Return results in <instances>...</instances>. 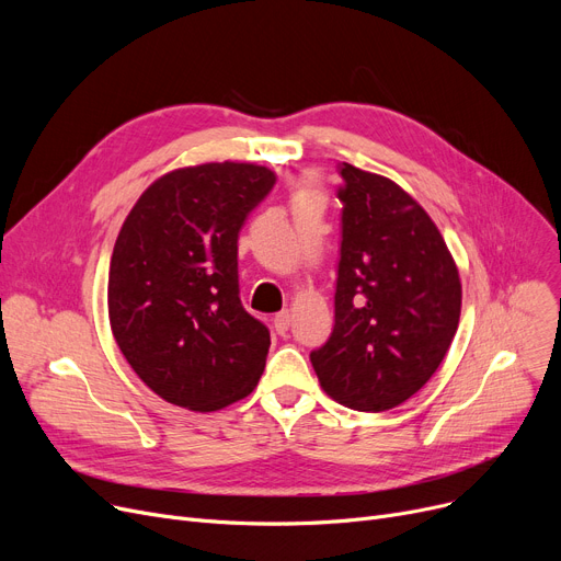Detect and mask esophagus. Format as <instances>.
Instances as JSON below:
<instances>
[{
    "label": "esophagus",
    "instance_id": "1",
    "mask_svg": "<svg viewBox=\"0 0 561 561\" xmlns=\"http://www.w3.org/2000/svg\"><path fill=\"white\" fill-rule=\"evenodd\" d=\"M273 325H275L277 334H286L288 328H290V311H288V309L279 311V313L273 318Z\"/></svg>",
    "mask_w": 561,
    "mask_h": 561
}]
</instances>
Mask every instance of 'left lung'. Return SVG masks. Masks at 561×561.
<instances>
[{
    "label": "left lung",
    "mask_w": 561,
    "mask_h": 561,
    "mask_svg": "<svg viewBox=\"0 0 561 561\" xmlns=\"http://www.w3.org/2000/svg\"><path fill=\"white\" fill-rule=\"evenodd\" d=\"M341 176L334 332L311 364L336 402L387 411L444 362L459 328L461 279L438 227L402 186L350 163Z\"/></svg>",
    "instance_id": "1"
}]
</instances>
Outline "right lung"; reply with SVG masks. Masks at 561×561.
Masks as SVG:
<instances>
[{"mask_svg": "<svg viewBox=\"0 0 561 561\" xmlns=\"http://www.w3.org/2000/svg\"><path fill=\"white\" fill-rule=\"evenodd\" d=\"M273 184L256 163L176 168L142 191L117 233L111 332L170 404L206 414L259 385L271 334L239 298V231Z\"/></svg>", "mask_w": 561, "mask_h": 561, "instance_id": "add662e5", "label": "right lung"}]
</instances>
